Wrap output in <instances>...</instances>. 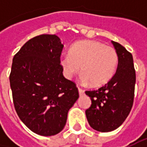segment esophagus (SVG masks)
<instances>
[{"label":"esophagus","mask_w":147,"mask_h":147,"mask_svg":"<svg viewBox=\"0 0 147 147\" xmlns=\"http://www.w3.org/2000/svg\"><path fill=\"white\" fill-rule=\"evenodd\" d=\"M78 92H79V96H82L84 95V91L82 90V88H80L79 87H78Z\"/></svg>","instance_id":"esophagus-1"}]
</instances>
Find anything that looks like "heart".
Listing matches in <instances>:
<instances>
[{
    "label": "heart",
    "instance_id": "heart-1",
    "mask_svg": "<svg viewBox=\"0 0 147 147\" xmlns=\"http://www.w3.org/2000/svg\"><path fill=\"white\" fill-rule=\"evenodd\" d=\"M118 54L110 46L96 41H83L72 47L61 59L65 75L71 78L79 70L82 82L100 87L110 82L118 66Z\"/></svg>",
    "mask_w": 147,
    "mask_h": 147
}]
</instances>
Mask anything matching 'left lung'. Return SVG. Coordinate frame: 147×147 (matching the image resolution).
<instances>
[{"label":"left lung","instance_id":"8db88e82","mask_svg":"<svg viewBox=\"0 0 147 147\" xmlns=\"http://www.w3.org/2000/svg\"><path fill=\"white\" fill-rule=\"evenodd\" d=\"M118 54V67L114 77L98 90L86 91L91 106L86 116L93 129L107 133L119 127L133 107L136 73L133 55L119 43L112 41Z\"/></svg>","mask_w":147,"mask_h":147}]
</instances>
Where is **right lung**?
<instances>
[{
    "mask_svg": "<svg viewBox=\"0 0 147 147\" xmlns=\"http://www.w3.org/2000/svg\"><path fill=\"white\" fill-rule=\"evenodd\" d=\"M63 47L56 35L42 34L28 41L13 58L9 83L14 108L21 121L38 135L61 132L79 96L76 84L63 75Z\"/></svg>",
    "mask_w": 147,
    "mask_h": 147,
    "instance_id": "obj_1",
    "label": "right lung"
}]
</instances>
